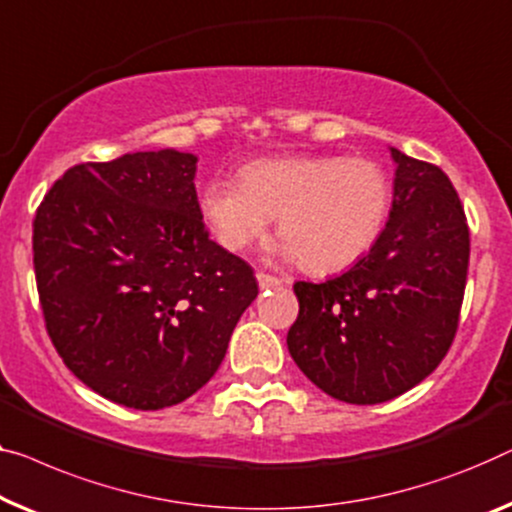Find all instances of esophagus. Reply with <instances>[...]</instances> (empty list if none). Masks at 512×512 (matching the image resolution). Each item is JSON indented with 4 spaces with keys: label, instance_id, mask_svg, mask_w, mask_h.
Returning a JSON list of instances; mask_svg holds the SVG:
<instances>
[{
    "label": "esophagus",
    "instance_id": "34e87169",
    "mask_svg": "<svg viewBox=\"0 0 512 512\" xmlns=\"http://www.w3.org/2000/svg\"><path fill=\"white\" fill-rule=\"evenodd\" d=\"M257 282H259V287H262V289H271V287L282 285L280 278L269 276V273H264V271H257Z\"/></svg>",
    "mask_w": 512,
    "mask_h": 512
}]
</instances>
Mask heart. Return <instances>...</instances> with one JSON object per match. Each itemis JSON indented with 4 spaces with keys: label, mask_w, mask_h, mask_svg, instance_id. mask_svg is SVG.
<instances>
[{
    "label": "heart",
    "mask_w": 512,
    "mask_h": 512,
    "mask_svg": "<svg viewBox=\"0 0 512 512\" xmlns=\"http://www.w3.org/2000/svg\"><path fill=\"white\" fill-rule=\"evenodd\" d=\"M393 186L384 167L338 154L255 160L239 181H209L200 213L230 253L246 250L278 218L285 259H301L312 273L356 264L375 246L391 213Z\"/></svg>",
    "instance_id": "heart-1"
}]
</instances>
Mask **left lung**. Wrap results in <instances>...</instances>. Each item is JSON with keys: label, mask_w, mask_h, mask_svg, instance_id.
<instances>
[{"label": "left lung", "mask_w": 512, "mask_h": 512, "mask_svg": "<svg viewBox=\"0 0 512 512\" xmlns=\"http://www.w3.org/2000/svg\"><path fill=\"white\" fill-rule=\"evenodd\" d=\"M393 207L370 253L326 282H296L294 363L349 404L398 398L451 349L469 269V227L451 179L391 147Z\"/></svg>", "instance_id": "1"}]
</instances>
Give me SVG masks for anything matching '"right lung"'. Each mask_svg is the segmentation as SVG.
<instances>
[{"instance_id": "1", "label": "right lung", "mask_w": 512, "mask_h": 512, "mask_svg": "<svg viewBox=\"0 0 512 512\" xmlns=\"http://www.w3.org/2000/svg\"><path fill=\"white\" fill-rule=\"evenodd\" d=\"M197 156L137 151L68 170L34 218L45 329L66 368L103 398L172 407L207 384L255 301L241 257L209 239Z\"/></svg>"}]
</instances>
